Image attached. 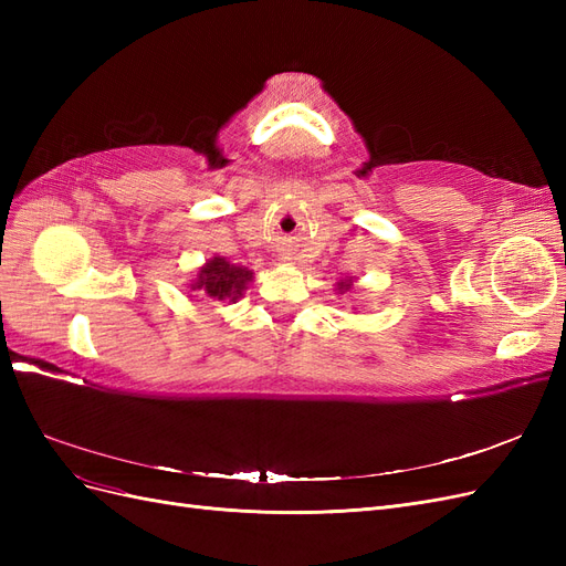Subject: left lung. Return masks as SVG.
<instances>
[{"mask_svg": "<svg viewBox=\"0 0 566 566\" xmlns=\"http://www.w3.org/2000/svg\"><path fill=\"white\" fill-rule=\"evenodd\" d=\"M354 287V276H347V279H339L337 281V285H335V290L339 295H345V293H349V290Z\"/></svg>", "mask_w": 566, "mask_h": 566, "instance_id": "8db88e82", "label": "left lung"}]
</instances>
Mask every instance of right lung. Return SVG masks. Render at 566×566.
<instances>
[{
    "mask_svg": "<svg viewBox=\"0 0 566 566\" xmlns=\"http://www.w3.org/2000/svg\"><path fill=\"white\" fill-rule=\"evenodd\" d=\"M252 279L254 276L248 266L233 264L227 256L214 254L196 271V279L188 283V293H200L210 300L233 304L243 297Z\"/></svg>",
    "mask_w": 566,
    "mask_h": 566,
    "instance_id": "add662e5",
    "label": "right lung"
}]
</instances>
